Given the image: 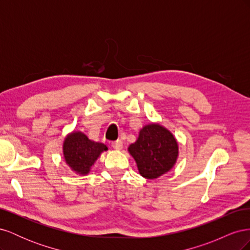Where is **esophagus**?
Wrapping results in <instances>:
<instances>
[{
	"instance_id": "1",
	"label": "esophagus",
	"mask_w": 250,
	"mask_h": 250,
	"mask_svg": "<svg viewBox=\"0 0 250 250\" xmlns=\"http://www.w3.org/2000/svg\"><path fill=\"white\" fill-rule=\"evenodd\" d=\"M111 147L116 150H121L123 147V143L121 140H117L115 142H111Z\"/></svg>"
}]
</instances>
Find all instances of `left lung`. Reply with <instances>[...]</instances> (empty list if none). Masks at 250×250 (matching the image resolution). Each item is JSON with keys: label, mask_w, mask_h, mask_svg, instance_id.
<instances>
[{"label": "left lung", "mask_w": 250, "mask_h": 250, "mask_svg": "<svg viewBox=\"0 0 250 250\" xmlns=\"http://www.w3.org/2000/svg\"><path fill=\"white\" fill-rule=\"evenodd\" d=\"M137 162L140 174L154 179L168 172L175 164L178 145L172 133L158 124L141 129L139 139L128 148Z\"/></svg>", "instance_id": "left-lung-1"}]
</instances>
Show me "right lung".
<instances>
[{
	"label": "right lung",
	"mask_w": 250,
	"mask_h": 250,
	"mask_svg": "<svg viewBox=\"0 0 250 250\" xmlns=\"http://www.w3.org/2000/svg\"><path fill=\"white\" fill-rule=\"evenodd\" d=\"M107 147L101 143L88 140L82 132H73L63 143V154L66 164L79 174H87L90 167Z\"/></svg>",
	"instance_id": "1"
}]
</instances>
